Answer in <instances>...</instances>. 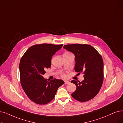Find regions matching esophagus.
I'll return each mask as SVG.
<instances>
[{
    "label": "esophagus",
    "mask_w": 123,
    "mask_h": 123,
    "mask_svg": "<svg viewBox=\"0 0 123 123\" xmlns=\"http://www.w3.org/2000/svg\"><path fill=\"white\" fill-rule=\"evenodd\" d=\"M70 83V82L68 81H65V84H68Z\"/></svg>",
    "instance_id": "obj_1"
}]
</instances>
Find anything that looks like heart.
Segmentation results:
<instances>
[{
  "label": "heart",
  "mask_w": 123,
  "mask_h": 123,
  "mask_svg": "<svg viewBox=\"0 0 123 123\" xmlns=\"http://www.w3.org/2000/svg\"><path fill=\"white\" fill-rule=\"evenodd\" d=\"M62 76H63V77H65V75H62Z\"/></svg>",
  "instance_id": "obj_1"
}]
</instances>
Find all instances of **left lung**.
I'll list each match as a JSON object with an SVG mask.
<instances>
[{"instance_id": "1", "label": "left lung", "mask_w": 123, "mask_h": 123, "mask_svg": "<svg viewBox=\"0 0 123 123\" xmlns=\"http://www.w3.org/2000/svg\"><path fill=\"white\" fill-rule=\"evenodd\" d=\"M63 48L75 55V71L84 74L82 82L71 81L77 87L72 93V97L81 102L92 99L99 91L104 80V62L101 55L94 47L87 44H68L63 46Z\"/></svg>"}]
</instances>
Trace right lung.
Here are the masks:
<instances>
[{
  "label": "right lung",
  "mask_w": 123,
  "mask_h": 123,
  "mask_svg": "<svg viewBox=\"0 0 123 123\" xmlns=\"http://www.w3.org/2000/svg\"><path fill=\"white\" fill-rule=\"evenodd\" d=\"M62 44H41L33 45L24 53L19 63L21 83L25 92L32 101L45 105L55 97L58 88L65 83L62 80H47L43 76L50 67L51 59Z\"/></svg>",
  "instance_id": "1"
}]
</instances>
